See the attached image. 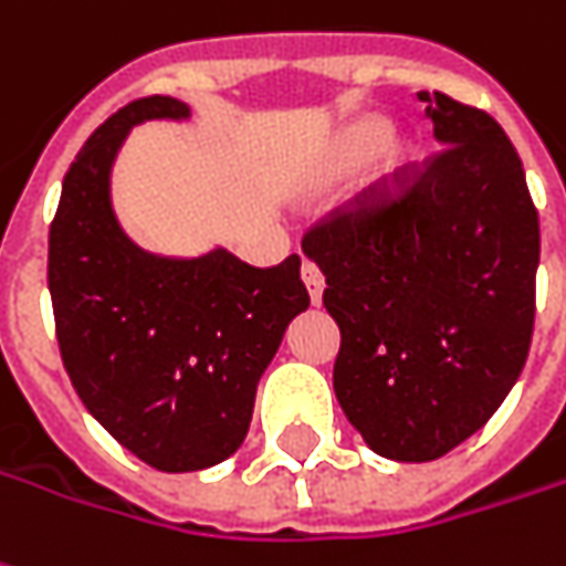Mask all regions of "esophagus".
Returning a JSON list of instances; mask_svg holds the SVG:
<instances>
[{
    "instance_id": "1",
    "label": "esophagus",
    "mask_w": 566,
    "mask_h": 566,
    "mask_svg": "<svg viewBox=\"0 0 566 566\" xmlns=\"http://www.w3.org/2000/svg\"><path fill=\"white\" fill-rule=\"evenodd\" d=\"M300 279H303L306 291H310V300L318 303V300H322V291H325V275H322V269L315 266L313 260H303V266H300Z\"/></svg>"
}]
</instances>
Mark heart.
<instances>
[{
	"label": "heart",
	"instance_id": "obj_1",
	"mask_svg": "<svg viewBox=\"0 0 566 566\" xmlns=\"http://www.w3.org/2000/svg\"><path fill=\"white\" fill-rule=\"evenodd\" d=\"M390 136V129H387V123L380 120H363L356 123V126H349L344 138H340V145H337V160H334V167L337 170H353V167H359L365 164L371 154H378L384 148V142Z\"/></svg>",
	"mask_w": 566,
	"mask_h": 566
}]
</instances>
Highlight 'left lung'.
I'll list each match as a JSON object with an SVG mask.
<instances>
[{
    "label": "left lung",
    "mask_w": 566,
    "mask_h": 566,
    "mask_svg": "<svg viewBox=\"0 0 566 566\" xmlns=\"http://www.w3.org/2000/svg\"><path fill=\"white\" fill-rule=\"evenodd\" d=\"M440 151L390 198L303 238L340 328L334 394L384 459L433 461L483 428L533 340L539 213L505 129L418 92Z\"/></svg>",
    "instance_id": "obj_1"
}]
</instances>
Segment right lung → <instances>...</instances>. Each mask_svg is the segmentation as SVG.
<instances>
[{"label": "right lung", "instance_id": "add662e5", "mask_svg": "<svg viewBox=\"0 0 566 566\" xmlns=\"http://www.w3.org/2000/svg\"><path fill=\"white\" fill-rule=\"evenodd\" d=\"M148 95L80 148L49 229V294L73 390L136 459L167 474L219 464L244 443L260 375L291 318L310 306L300 256L256 269L217 251H142L111 207V167L142 120H186Z\"/></svg>", "mask_w": 566, "mask_h": 566}]
</instances>
